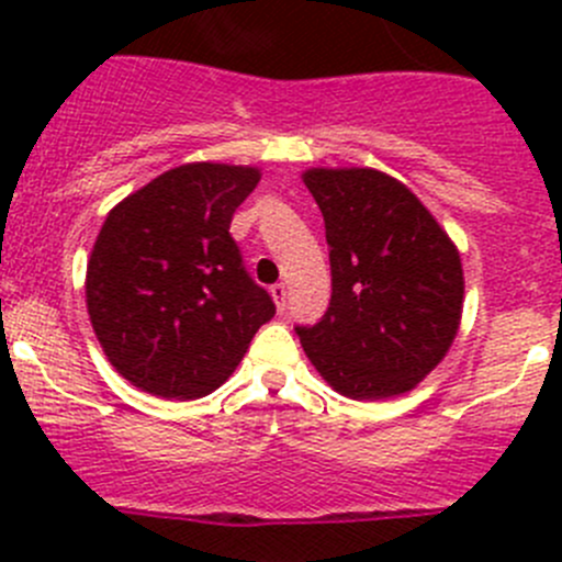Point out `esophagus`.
Wrapping results in <instances>:
<instances>
[{"instance_id": "obj_1", "label": "esophagus", "mask_w": 562, "mask_h": 562, "mask_svg": "<svg viewBox=\"0 0 562 562\" xmlns=\"http://www.w3.org/2000/svg\"><path fill=\"white\" fill-rule=\"evenodd\" d=\"M271 299H274L277 310H285V302H288V288L282 285V282H277V285H271Z\"/></svg>"}]
</instances>
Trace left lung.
<instances>
[{"instance_id":"8db88e82","label":"left lung","mask_w":562,"mask_h":562,"mask_svg":"<svg viewBox=\"0 0 562 562\" xmlns=\"http://www.w3.org/2000/svg\"><path fill=\"white\" fill-rule=\"evenodd\" d=\"M326 223L331 299L296 326L323 381L350 400L416 389L449 353L462 317L454 241L402 181L372 168H310Z\"/></svg>"}]
</instances>
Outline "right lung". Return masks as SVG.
I'll return each mask as SVG.
<instances>
[{"instance_id": "add662e5", "label": "right lung", "mask_w": 562, "mask_h": 562, "mask_svg": "<svg viewBox=\"0 0 562 562\" xmlns=\"http://www.w3.org/2000/svg\"><path fill=\"white\" fill-rule=\"evenodd\" d=\"M258 181V168L187 162L108 212L87 266V310L133 386L166 400L212 394L274 317L228 231Z\"/></svg>"}]
</instances>
